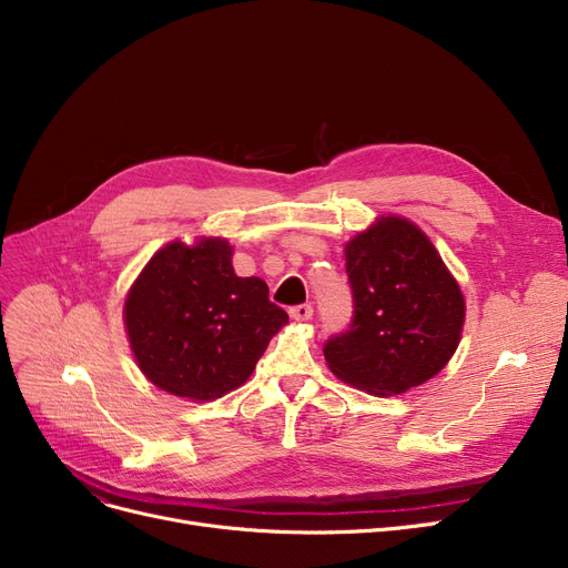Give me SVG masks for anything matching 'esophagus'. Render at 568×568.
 <instances>
[{
	"label": "esophagus",
	"instance_id": "obj_1",
	"mask_svg": "<svg viewBox=\"0 0 568 568\" xmlns=\"http://www.w3.org/2000/svg\"><path fill=\"white\" fill-rule=\"evenodd\" d=\"M290 317L296 322H306L313 317V306L311 304H302V306H294L290 308Z\"/></svg>",
	"mask_w": 568,
	"mask_h": 568
}]
</instances>
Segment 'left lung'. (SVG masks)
<instances>
[{
    "label": "left lung",
    "instance_id": "obj_1",
    "mask_svg": "<svg viewBox=\"0 0 568 568\" xmlns=\"http://www.w3.org/2000/svg\"><path fill=\"white\" fill-rule=\"evenodd\" d=\"M349 329L324 345L329 371L373 396H400L458 349L465 296L430 236L405 216H377L345 244Z\"/></svg>",
    "mask_w": 568,
    "mask_h": 568
}]
</instances>
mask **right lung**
I'll return each mask as SVG.
<instances>
[{
	"instance_id": "obj_1",
	"label": "right lung",
	"mask_w": 568,
	"mask_h": 568,
	"mask_svg": "<svg viewBox=\"0 0 568 568\" xmlns=\"http://www.w3.org/2000/svg\"><path fill=\"white\" fill-rule=\"evenodd\" d=\"M225 236L174 239L159 248L124 300V329L142 375L193 403L242 386L287 313L262 278H242Z\"/></svg>"
}]
</instances>
